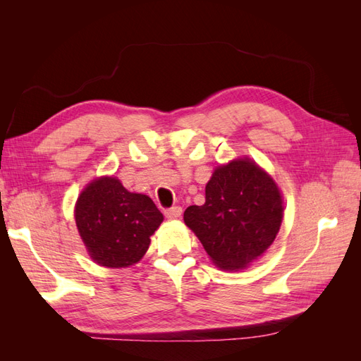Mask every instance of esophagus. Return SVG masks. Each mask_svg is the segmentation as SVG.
Returning <instances> with one entry per match:
<instances>
[{"instance_id":"1","label":"esophagus","mask_w":361,"mask_h":361,"mask_svg":"<svg viewBox=\"0 0 361 361\" xmlns=\"http://www.w3.org/2000/svg\"><path fill=\"white\" fill-rule=\"evenodd\" d=\"M164 214H166V216L169 218V220H176V218H179L182 215V207L180 206H173V207H170V209H167Z\"/></svg>"}]
</instances>
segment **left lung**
Returning a JSON list of instances; mask_svg holds the SVG:
<instances>
[{
    "label": "left lung",
    "instance_id": "obj_1",
    "mask_svg": "<svg viewBox=\"0 0 361 361\" xmlns=\"http://www.w3.org/2000/svg\"><path fill=\"white\" fill-rule=\"evenodd\" d=\"M204 192V204L185 209V224L214 265L247 269L267 253L280 231L285 206L277 182L255 159L238 157L215 167Z\"/></svg>",
    "mask_w": 361,
    "mask_h": 361
}]
</instances>
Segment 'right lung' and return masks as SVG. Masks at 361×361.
Returning <instances> with one entry per match:
<instances>
[{
    "mask_svg": "<svg viewBox=\"0 0 361 361\" xmlns=\"http://www.w3.org/2000/svg\"><path fill=\"white\" fill-rule=\"evenodd\" d=\"M73 216L87 255L106 268L135 265L164 221L149 195L128 191L114 176L87 183L76 199Z\"/></svg>",
    "mask_w": 361,
    "mask_h": 361,
    "instance_id": "right-lung-1",
    "label": "right lung"
}]
</instances>
